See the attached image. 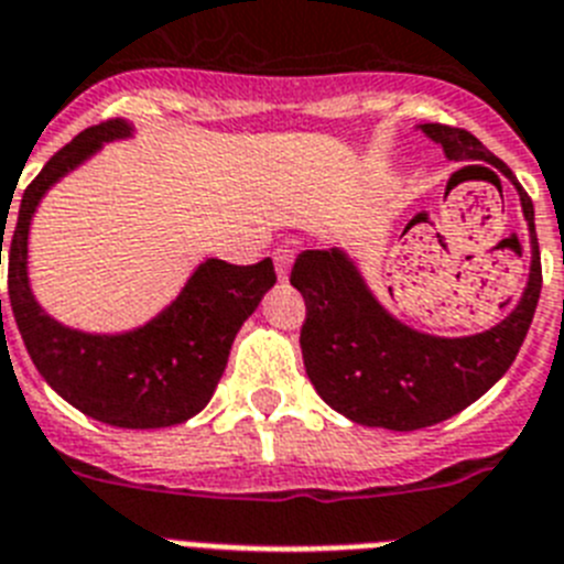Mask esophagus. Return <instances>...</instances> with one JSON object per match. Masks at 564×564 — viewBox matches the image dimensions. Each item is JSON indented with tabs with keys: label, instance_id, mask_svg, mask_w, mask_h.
I'll use <instances>...</instances> for the list:
<instances>
[{
	"label": "esophagus",
	"instance_id": "34e87169",
	"mask_svg": "<svg viewBox=\"0 0 564 564\" xmlns=\"http://www.w3.org/2000/svg\"><path fill=\"white\" fill-rule=\"evenodd\" d=\"M273 264H276V276L285 282L288 271H291L293 264V250L291 248H276L273 250Z\"/></svg>",
	"mask_w": 564,
	"mask_h": 564
}]
</instances>
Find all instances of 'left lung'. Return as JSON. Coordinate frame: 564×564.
I'll use <instances>...</instances> for the list:
<instances>
[{"instance_id":"left-lung-1","label":"left lung","mask_w":564,"mask_h":564,"mask_svg":"<svg viewBox=\"0 0 564 564\" xmlns=\"http://www.w3.org/2000/svg\"><path fill=\"white\" fill-rule=\"evenodd\" d=\"M420 128L442 144L447 159L488 162L517 185L531 230V273L519 305L499 325L447 339L408 328L388 314L345 250H302L291 285L307 307L300 334L307 379L341 416L388 431L431 427L488 393L517 359L542 291L533 202L511 167L462 128L440 122Z\"/></svg>"}]
</instances>
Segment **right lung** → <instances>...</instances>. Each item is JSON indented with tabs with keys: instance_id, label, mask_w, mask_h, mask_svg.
<instances>
[{
	"instance_id": "1",
	"label": "right lung",
	"mask_w": 564,
	"mask_h": 564,
	"mask_svg": "<svg viewBox=\"0 0 564 564\" xmlns=\"http://www.w3.org/2000/svg\"><path fill=\"white\" fill-rule=\"evenodd\" d=\"M131 137L124 119H108L53 153L25 187L8 242V293L17 328L45 382L85 416L148 431L191 420L214 397L230 345L276 282L271 259L228 264L205 259L171 305L128 334H85L51 319L28 282V230L51 185L94 156L105 142ZM2 225L4 216H2ZM4 228L0 234L2 262ZM2 319V300H0Z\"/></svg>"
}]
</instances>
